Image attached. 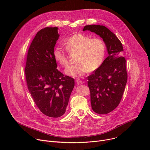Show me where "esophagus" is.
<instances>
[{
  "mask_svg": "<svg viewBox=\"0 0 150 150\" xmlns=\"http://www.w3.org/2000/svg\"><path fill=\"white\" fill-rule=\"evenodd\" d=\"M76 83L77 85H80L83 83V81L81 80L80 79H77L76 80Z\"/></svg>",
  "mask_w": 150,
  "mask_h": 150,
  "instance_id": "34e87169",
  "label": "esophagus"
}]
</instances>
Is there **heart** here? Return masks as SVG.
I'll return each mask as SVG.
<instances>
[{
	"instance_id": "obj_1",
	"label": "heart",
	"mask_w": 150,
	"mask_h": 150,
	"mask_svg": "<svg viewBox=\"0 0 150 150\" xmlns=\"http://www.w3.org/2000/svg\"><path fill=\"white\" fill-rule=\"evenodd\" d=\"M66 51L76 52L75 61L78 63L69 66L66 75L75 78L83 76L89 71H94L101 66L105 55V45L101 38H92L82 34L75 33L63 41ZM55 61L63 67H67L69 59L66 51L57 47L53 51Z\"/></svg>"
}]
</instances>
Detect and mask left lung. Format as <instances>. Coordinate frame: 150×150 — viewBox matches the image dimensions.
<instances>
[{
  "label": "left lung",
  "instance_id": "8db88e82",
  "mask_svg": "<svg viewBox=\"0 0 150 150\" xmlns=\"http://www.w3.org/2000/svg\"><path fill=\"white\" fill-rule=\"evenodd\" d=\"M100 36L104 42L108 57L94 73L87 76L93 110L100 115L113 111L120 103L127 81L123 46L117 37L103 25H86L83 31Z\"/></svg>",
  "mask_w": 150,
  "mask_h": 150
}]
</instances>
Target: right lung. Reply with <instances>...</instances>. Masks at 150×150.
<instances>
[{
	"instance_id": "right-lung-1",
	"label": "right lung",
	"mask_w": 150,
	"mask_h": 150,
	"mask_svg": "<svg viewBox=\"0 0 150 150\" xmlns=\"http://www.w3.org/2000/svg\"><path fill=\"white\" fill-rule=\"evenodd\" d=\"M58 28L39 31L30 45L25 72L29 93L37 107L51 117L63 115L75 86L74 79L58 71L54 57Z\"/></svg>"
}]
</instances>
